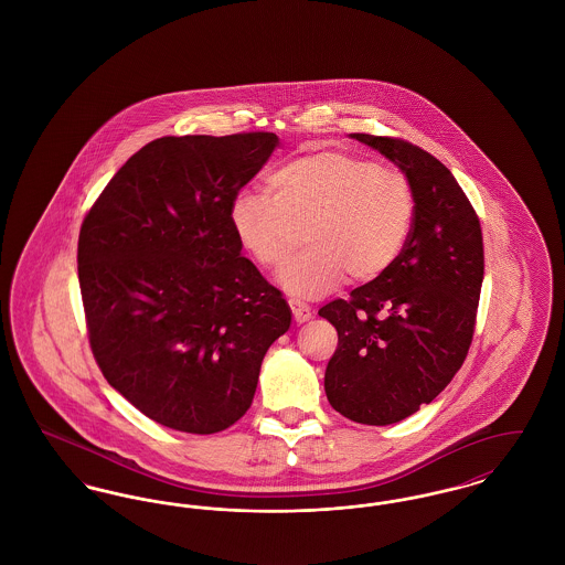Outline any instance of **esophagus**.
Returning a JSON list of instances; mask_svg holds the SVG:
<instances>
[{
    "mask_svg": "<svg viewBox=\"0 0 565 565\" xmlns=\"http://www.w3.org/2000/svg\"><path fill=\"white\" fill-rule=\"evenodd\" d=\"M289 306H291V312H294L296 323H306V321H310L312 315H315V310H312L308 303L299 301V299H289Z\"/></svg>",
    "mask_w": 565,
    "mask_h": 565,
    "instance_id": "34e87169",
    "label": "esophagus"
}]
</instances>
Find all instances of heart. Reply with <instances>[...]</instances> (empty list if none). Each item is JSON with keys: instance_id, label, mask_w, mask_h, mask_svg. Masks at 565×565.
Masks as SVG:
<instances>
[{"instance_id": "1", "label": "heart", "mask_w": 565, "mask_h": 565, "mask_svg": "<svg viewBox=\"0 0 565 565\" xmlns=\"http://www.w3.org/2000/svg\"><path fill=\"white\" fill-rule=\"evenodd\" d=\"M269 191H239L230 223L242 250L268 269L285 264L306 227L308 248L280 271L282 289L303 299L331 294L347 274L356 282L379 278L413 230L408 179L355 154H301L269 177Z\"/></svg>"}]
</instances>
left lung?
<instances>
[{
	"mask_svg": "<svg viewBox=\"0 0 565 565\" xmlns=\"http://www.w3.org/2000/svg\"><path fill=\"white\" fill-rule=\"evenodd\" d=\"M351 138L406 174L415 218L385 274L319 310L338 331L326 393L331 408L355 423L391 425L436 399L466 361L484 274L482 232L463 189L434 154L399 138Z\"/></svg>",
	"mask_w": 565,
	"mask_h": 565,
	"instance_id": "left-lung-1",
	"label": "left lung"
}]
</instances>
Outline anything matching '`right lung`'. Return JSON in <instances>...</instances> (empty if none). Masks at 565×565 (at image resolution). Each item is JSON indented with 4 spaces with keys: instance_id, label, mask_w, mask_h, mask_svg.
Segmentation results:
<instances>
[{
    "instance_id": "obj_1",
    "label": "right lung",
    "mask_w": 565,
    "mask_h": 565,
    "mask_svg": "<svg viewBox=\"0 0 565 565\" xmlns=\"http://www.w3.org/2000/svg\"><path fill=\"white\" fill-rule=\"evenodd\" d=\"M278 136H166L138 150L90 206L78 282L104 379L154 423L216 434L253 404L291 308L242 257L230 206Z\"/></svg>"
}]
</instances>
